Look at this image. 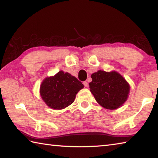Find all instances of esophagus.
<instances>
[{"label": "esophagus", "instance_id": "34e87169", "mask_svg": "<svg viewBox=\"0 0 158 158\" xmlns=\"http://www.w3.org/2000/svg\"><path fill=\"white\" fill-rule=\"evenodd\" d=\"M83 85L85 87H88V83H87V81H84L83 82Z\"/></svg>", "mask_w": 158, "mask_h": 158}]
</instances>
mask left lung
<instances>
[{"label": "left lung", "mask_w": 158, "mask_h": 158, "mask_svg": "<svg viewBox=\"0 0 158 158\" xmlns=\"http://www.w3.org/2000/svg\"><path fill=\"white\" fill-rule=\"evenodd\" d=\"M89 88L97 102L107 109L114 110L125 102L130 85L115 71H99L92 74Z\"/></svg>", "instance_id": "1"}]
</instances>
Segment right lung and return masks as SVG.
I'll return each instance as SVG.
<instances>
[{
  "mask_svg": "<svg viewBox=\"0 0 158 158\" xmlns=\"http://www.w3.org/2000/svg\"><path fill=\"white\" fill-rule=\"evenodd\" d=\"M83 84L69 73L59 71L55 76L47 77L40 85V95L49 107L63 109L74 102Z\"/></svg>",
  "mask_w": 158,
  "mask_h": 158,
  "instance_id": "right-lung-1",
  "label": "right lung"
}]
</instances>
